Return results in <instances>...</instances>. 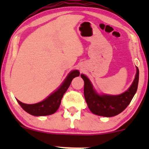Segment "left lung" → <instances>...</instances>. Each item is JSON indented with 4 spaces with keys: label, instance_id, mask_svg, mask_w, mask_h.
<instances>
[{
    "label": "left lung",
    "instance_id": "8db88e82",
    "mask_svg": "<svg viewBox=\"0 0 149 149\" xmlns=\"http://www.w3.org/2000/svg\"><path fill=\"white\" fill-rule=\"evenodd\" d=\"M84 81V93L88 109L94 115L103 117H113L123 112L131 102L139 85V70L136 67V74L130 88L119 95H100L96 92L89 79L81 75Z\"/></svg>",
    "mask_w": 149,
    "mask_h": 149
}]
</instances>
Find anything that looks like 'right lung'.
<instances>
[{"label": "right lung", "instance_id": "obj_1", "mask_svg": "<svg viewBox=\"0 0 149 149\" xmlns=\"http://www.w3.org/2000/svg\"><path fill=\"white\" fill-rule=\"evenodd\" d=\"M79 74L80 73L78 70L70 71L61 86L42 102L32 104H27L21 102L18 100H16L21 105L22 109L30 115L34 116H46L52 115L55 113L59 108L63 94L68 88L73 78L79 76Z\"/></svg>", "mask_w": 149, "mask_h": 149}]
</instances>
